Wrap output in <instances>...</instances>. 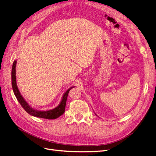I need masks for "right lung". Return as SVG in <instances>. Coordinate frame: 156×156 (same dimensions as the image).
Masks as SVG:
<instances>
[{
    "label": "right lung",
    "instance_id": "obj_1",
    "mask_svg": "<svg viewBox=\"0 0 156 156\" xmlns=\"http://www.w3.org/2000/svg\"><path fill=\"white\" fill-rule=\"evenodd\" d=\"M16 64H17V60H14L12 66V88L13 90V93L15 94V96L17 98L18 101L20 102L22 107L24 108V109L29 113V115L33 116H36L38 118H41V119H56L62 115L65 111V107L66 105V101H67V98L68 93L69 90L72 88L75 87L74 86L70 87L68 90H67L66 92H64V95L62 96V100L60 102L59 105L53 108V109L48 110V111H39L35 109V108H32L27 101H25V100L22 96L20 90H19L18 87L17 86V82H16Z\"/></svg>",
    "mask_w": 156,
    "mask_h": 156
}]
</instances>
